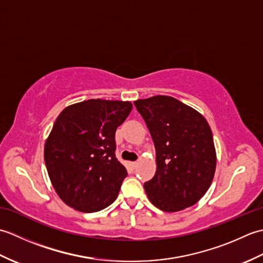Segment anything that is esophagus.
Masks as SVG:
<instances>
[{"instance_id": "obj_1", "label": "esophagus", "mask_w": 263, "mask_h": 263, "mask_svg": "<svg viewBox=\"0 0 263 263\" xmlns=\"http://www.w3.org/2000/svg\"><path fill=\"white\" fill-rule=\"evenodd\" d=\"M137 164H138L137 161H131V163H128V166H130L132 170H135L136 167H137Z\"/></svg>"}]
</instances>
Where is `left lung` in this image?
I'll return each instance as SVG.
<instances>
[{
	"instance_id": "1",
	"label": "left lung",
	"mask_w": 263,
	"mask_h": 263,
	"mask_svg": "<svg viewBox=\"0 0 263 263\" xmlns=\"http://www.w3.org/2000/svg\"><path fill=\"white\" fill-rule=\"evenodd\" d=\"M152 135L157 170L144 190L166 212L195 204L211 185L216 150L211 128L199 111L170 96L135 102Z\"/></svg>"
}]
</instances>
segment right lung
Listing matches in <instances>:
<instances>
[{"label":"right lung","mask_w":263,"mask_h":263,"mask_svg":"<svg viewBox=\"0 0 263 263\" xmlns=\"http://www.w3.org/2000/svg\"><path fill=\"white\" fill-rule=\"evenodd\" d=\"M131 109L130 102L89 99L58 116L44 158L53 187L71 208L96 212L117 198L127 173L115 157V132Z\"/></svg>","instance_id":"1"}]
</instances>
